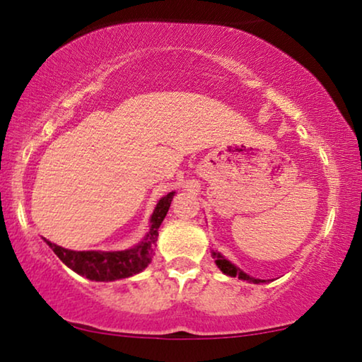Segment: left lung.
I'll return each instance as SVG.
<instances>
[{
    "instance_id": "8db88e82",
    "label": "left lung",
    "mask_w": 362,
    "mask_h": 362,
    "mask_svg": "<svg viewBox=\"0 0 362 362\" xmlns=\"http://www.w3.org/2000/svg\"><path fill=\"white\" fill-rule=\"evenodd\" d=\"M211 255L214 258V263L218 265V268L223 272L224 274H228V276H233V278H239V279H244V281H249V283H253V284H260V283H265V279H257V278H252L249 276V274L242 272L240 268H237L234 263H230L228 258H226L224 255H221V253L218 250H213Z\"/></svg>"
}]
</instances>
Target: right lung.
Wrapping results in <instances>:
<instances>
[{
  "mask_svg": "<svg viewBox=\"0 0 362 362\" xmlns=\"http://www.w3.org/2000/svg\"><path fill=\"white\" fill-rule=\"evenodd\" d=\"M175 192L167 193L156 204L149 219V230L144 239L132 249L102 252V250H69L50 240L43 239L47 245L55 252L60 260L71 268L74 273L90 279V281H115V279L129 278L133 274L141 273L146 268L154 255V245L158 242L159 228L163 224L167 211H169L172 198Z\"/></svg>",
  "mask_w": 362,
  "mask_h": 362,
  "instance_id": "obj_1",
  "label": "right lung"
}]
</instances>
